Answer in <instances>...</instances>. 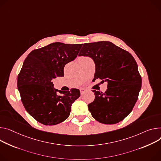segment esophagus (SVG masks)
I'll return each mask as SVG.
<instances>
[{
	"instance_id": "obj_1",
	"label": "esophagus",
	"mask_w": 161,
	"mask_h": 161,
	"mask_svg": "<svg viewBox=\"0 0 161 161\" xmlns=\"http://www.w3.org/2000/svg\"><path fill=\"white\" fill-rule=\"evenodd\" d=\"M80 93H81V95H83L85 92V91H86V90L85 89H80Z\"/></svg>"
}]
</instances>
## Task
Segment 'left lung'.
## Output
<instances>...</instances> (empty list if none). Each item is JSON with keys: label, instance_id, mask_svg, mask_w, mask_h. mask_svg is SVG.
Listing matches in <instances>:
<instances>
[{"label": "left lung", "instance_id": "obj_1", "mask_svg": "<svg viewBox=\"0 0 161 161\" xmlns=\"http://www.w3.org/2000/svg\"><path fill=\"white\" fill-rule=\"evenodd\" d=\"M79 56L91 57L96 65L95 80L108 83L104 93L93 90L95 99L88 105L92 117L103 124L120 122L132 110L141 88L134 57L108 41L84 43Z\"/></svg>", "mask_w": 161, "mask_h": 161}]
</instances>
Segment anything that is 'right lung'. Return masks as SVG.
I'll use <instances>...</instances> for the list:
<instances>
[{
  "label": "right lung",
  "instance_id": "add662e5",
  "mask_svg": "<svg viewBox=\"0 0 161 161\" xmlns=\"http://www.w3.org/2000/svg\"><path fill=\"white\" fill-rule=\"evenodd\" d=\"M81 46L55 42L32 51L25 58L18 76V90L24 108L38 122L55 125L68 118L80 92L55 89L52 80L64 76L65 65L75 59Z\"/></svg>",
  "mask_w": 161,
  "mask_h": 161
}]
</instances>
